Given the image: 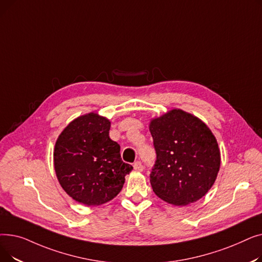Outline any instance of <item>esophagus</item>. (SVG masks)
<instances>
[{"label":"esophagus","instance_id":"1","mask_svg":"<svg viewBox=\"0 0 262 262\" xmlns=\"http://www.w3.org/2000/svg\"><path fill=\"white\" fill-rule=\"evenodd\" d=\"M133 167H134V170L137 171V172H142L143 171V166H142V163L140 161H136Z\"/></svg>","mask_w":262,"mask_h":262}]
</instances>
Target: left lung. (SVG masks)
Listing matches in <instances>:
<instances>
[{
    "label": "left lung",
    "mask_w": 262,
    "mask_h": 262,
    "mask_svg": "<svg viewBox=\"0 0 262 262\" xmlns=\"http://www.w3.org/2000/svg\"><path fill=\"white\" fill-rule=\"evenodd\" d=\"M148 128L157 155L149 180L154 193L174 206H186L205 196L221 164L210 128L178 108L153 118Z\"/></svg>",
    "instance_id": "obj_1"
}]
</instances>
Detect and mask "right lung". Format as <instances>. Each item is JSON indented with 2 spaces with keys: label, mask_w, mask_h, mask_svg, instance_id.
<instances>
[{
  "label": "right lung",
  "mask_w": 262,
  "mask_h": 262,
  "mask_svg": "<svg viewBox=\"0 0 262 262\" xmlns=\"http://www.w3.org/2000/svg\"><path fill=\"white\" fill-rule=\"evenodd\" d=\"M110 121L98 113L71 121L54 147V169L66 193L86 206L115 199L133 170L123 162L120 145L109 138Z\"/></svg>",
  "instance_id": "obj_1"
}]
</instances>
